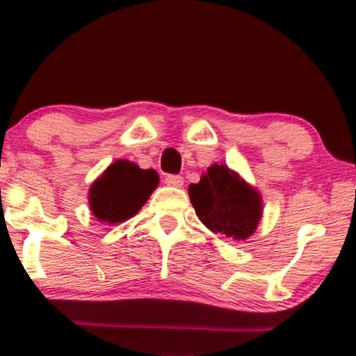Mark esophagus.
<instances>
[{
	"instance_id": "34e87169",
	"label": "esophagus",
	"mask_w": 356,
	"mask_h": 356,
	"mask_svg": "<svg viewBox=\"0 0 356 356\" xmlns=\"http://www.w3.org/2000/svg\"><path fill=\"white\" fill-rule=\"evenodd\" d=\"M165 184L174 186V188H182V186H184V179H182L181 175H167V177H165Z\"/></svg>"
}]
</instances>
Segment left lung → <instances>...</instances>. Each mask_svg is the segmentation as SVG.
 Masks as SVG:
<instances>
[{
	"mask_svg": "<svg viewBox=\"0 0 356 356\" xmlns=\"http://www.w3.org/2000/svg\"><path fill=\"white\" fill-rule=\"evenodd\" d=\"M188 191L196 215L211 232L241 241L257 231L264 211L260 193L227 165L208 167Z\"/></svg>",
	"mask_w": 356,
	"mask_h": 356,
	"instance_id": "obj_1",
	"label": "left lung"
}]
</instances>
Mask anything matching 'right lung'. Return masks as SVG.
Returning <instances> with one entry per match:
<instances>
[{
  "mask_svg": "<svg viewBox=\"0 0 356 356\" xmlns=\"http://www.w3.org/2000/svg\"><path fill=\"white\" fill-rule=\"evenodd\" d=\"M160 177L155 170L117 160L92 182L89 207L98 220L118 224L134 217L155 191Z\"/></svg>",
  "mask_w": 356,
  "mask_h": 356,
  "instance_id": "right-lung-1",
  "label": "right lung"
}]
</instances>
